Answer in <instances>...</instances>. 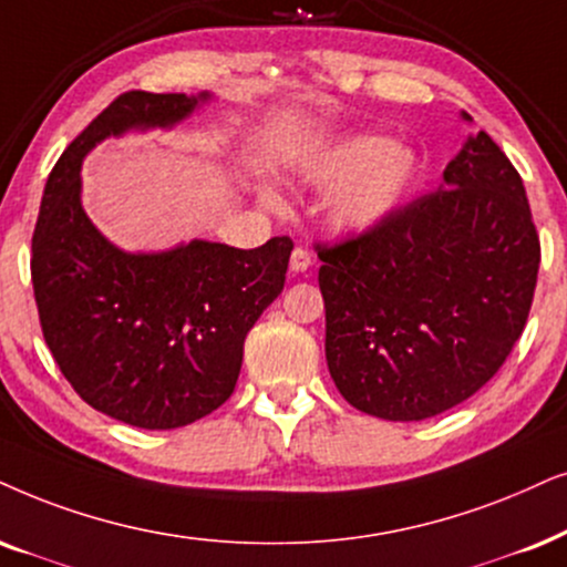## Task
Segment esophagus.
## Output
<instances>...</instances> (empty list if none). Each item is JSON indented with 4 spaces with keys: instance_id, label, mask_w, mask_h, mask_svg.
<instances>
[{
    "instance_id": "34e87169",
    "label": "esophagus",
    "mask_w": 567,
    "mask_h": 567,
    "mask_svg": "<svg viewBox=\"0 0 567 567\" xmlns=\"http://www.w3.org/2000/svg\"><path fill=\"white\" fill-rule=\"evenodd\" d=\"M312 268V252L307 247H293L291 252V270L293 274H305Z\"/></svg>"
}]
</instances>
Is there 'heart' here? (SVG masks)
Wrapping results in <instances>:
<instances>
[{"label":"heart","instance_id":"1","mask_svg":"<svg viewBox=\"0 0 567 567\" xmlns=\"http://www.w3.org/2000/svg\"><path fill=\"white\" fill-rule=\"evenodd\" d=\"M307 174L322 187L343 185L333 197L336 226L364 234L385 224L406 203L419 161L388 137L359 135L320 153Z\"/></svg>","mask_w":567,"mask_h":567}]
</instances>
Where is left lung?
<instances>
[{
    "label": "left lung",
    "mask_w": 567,
    "mask_h": 567,
    "mask_svg": "<svg viewBox=\"0 0 567 567\" xmlns=\"http://www.w3.org/2000/svg\"><path fill=\"white\" fill-rule=\"evenodd\" d=\"M315 249L330 378L351 406L391 422L443 414L495 378L542 260L524 182L487 132L466 140L435 193Z\"/></svg>",
    "instance_id": "left-lung-1"
}]
</instances>
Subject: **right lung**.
<instances>
[{"mask_svg":"<svg viewBox=\"0 0 567 567\" xmlns=\"http://www.w3.org/2000/svg\"><path fill=\"white\" fill-rule=\"evenodd\" d=\"M200 93L114 99L51 168L33 231L31 278L47 347L87 406L140 430L208 416L234 393L245 338L284 291L293 241L237 249L195 239L130 255L85 216L80 166L95 143L132 127H172Z\"/></svg>","mask_w":567,"mask_h":567,"instance_id":"add662e5","label":"right lung"}]
</instances>
